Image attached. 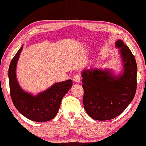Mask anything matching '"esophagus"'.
I'll list each match as a JSON object with an SVG mask.
<instances>
[{"instance_id":"esophagus-1","label":"esophagus","mask_w":146,"mask_h":146,"mask_svg":"<svg viewBox=\"0 0 146 146\" xmlns=\"http://www.w3.org/2000/svg\"><path fill=\"white\" fill-rule=\"evenodd\" d=\"M73 81L75 82V83H76V84H78V83L80 82V80H81V76L80 75H76L74 76L73 77Z\"/></svg>"}]
</instances>
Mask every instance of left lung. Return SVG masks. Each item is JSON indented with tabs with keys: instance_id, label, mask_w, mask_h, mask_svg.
Here are the masks:
<instances>
[{
	"instance_id": "1",
	"label": "left lung",
	"mask_w": 146,
	"mask_h": 146,
	"mask_svg": "<svg viewBox=\"0 0 146 146\" xmlns=\"http://www.w3.org/2000/svg\"><path fill=\"white\" fill-rule=\"evenodd\" d=\"M123 64L118 76L110 70L92 69L82 71L84 109L91 118L110 120L123 112L132 101L137 89V66L135 57L121 40L116 42Z\"/></svg>"
}]
</instances>
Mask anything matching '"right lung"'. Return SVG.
Here are the masks:
<instances>
[{"mask_svg":"<svg viewBox=\"0 0 146 146\" xmlns=\"http://www.w3.org/2000/svg\"><path fill=\"white\" fill-rule=\"evenodd\" d=\"M23 47L11 61L9 68L10 94L14 106L26 118L36 122H45L53 119L58 113L62 99L72 87L73 82L68 80L56 83L38 95L25 92L17 80L16 64Z\"/></svg>","mask_w":146,"mask_h":146,"instance_id":"add662e5","label":"right lung"}]
</instances>
